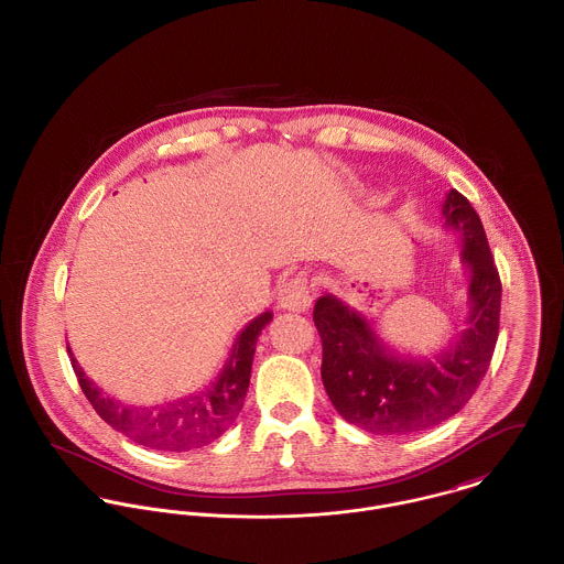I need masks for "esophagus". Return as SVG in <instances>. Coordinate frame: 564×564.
<instances>
[{
	"label": "esophagus",
	"mask_w": 564,
	"mask_h": 564,
	"mask_svg": "<svg viewBox=\"0 0 564 564\" xmlns=\"http://www.w3.org/2000/svg\"><path fill=\"white\" fill-rule=\"evenodd\" d=\"M278 304H280V307H284V310L304 312L312 304V295H310L306 275L297 273L295 278L282 282L280 289H278Z\"/></svg>",
	"instance_id": "34e87169"
}]
</instances>
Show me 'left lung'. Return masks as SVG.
I'll return each instance as SVG.
<instances>
[{
  "label": "left lung",
  "instance_id": "obj_1",
  "mask_svg": "<svg viewBox=\"0 0 564 564\" xmlns=\"http://www.w3.org/2000/svg\"><path fill=\"white\" fill-rule=\"evenodd\" d=\"M444 228L462 239L469 273L467 318L435 358H411L386 345L370 321L334 295L314 304L323 343L321 377L336 411L372 435H408L442 424L480 386L496 349L502 282L478 213L457 189L442 205Z\"/></svg>",
  "mask_w": 564,
  "mask_h": 564
}]
</instances>
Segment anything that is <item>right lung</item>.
<instances>
[{"instance_id": "1", "label": "right lung", "mask_w": 564, "mask_h": 564, "mask_svg": "<svg viewBox=\"0 0 564 564\" xmlns=\"http://www.w3.org/2000/svg\"><path fill=\"white\" fill-rule=\"evenodd\" d=\"M271 318L273 312L267 310L241 329L219 377L206 390L154 408L124 405L105 397L73 358L70 347L66 349L86 399L111 429L151 451L185 453L215 442L235 424L250 388L258 336Z\"/></svg>"}]
</instances>
